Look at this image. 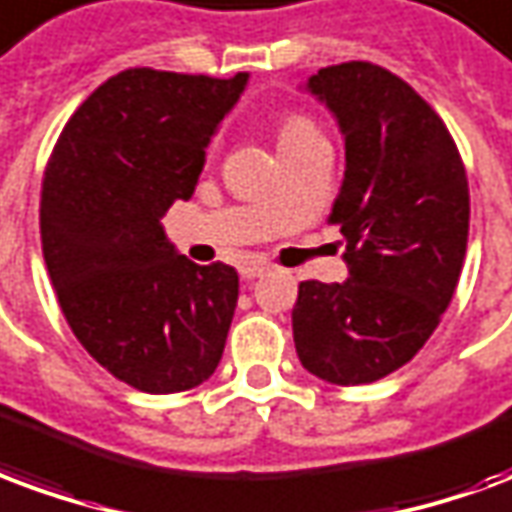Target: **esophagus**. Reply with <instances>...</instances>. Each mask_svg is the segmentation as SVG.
<instances>
[{
    "label": "esophagus",
    "instance_id": "obj_1",
    "mask_svg": "<svg viewBox=\"0 0 512 512\" xmlns=\"http://www.w3.org/2000/svg\"><path fill=\"white\" fill-rule=\"evenodd\" d=\"M268 271V266H263V263H244L241 266V279H257V276H263Z\"/></svg>",
    "mask_w": 512,
    "mask_h": 512
}]
</instances>
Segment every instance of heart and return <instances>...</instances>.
<instances>
[{
    "mask_svg": "<svg viewBox=\"0 0 512 512\" xmlns=\"http://www.w3.org/2000/svg\"><path fill=\"white\" fill-rule=\"evenodd\" d=\"M314 135H320V132H317L312 121L304 119V116H287L276 127V146H279V151L293 149V146L304 143L306 138H314Z\"/></svg>",
    "mask_w": 512,
    "mask_h": 512,
    "instance_id": "b5f03b06",
    "label": "heart"
}]
</instances>
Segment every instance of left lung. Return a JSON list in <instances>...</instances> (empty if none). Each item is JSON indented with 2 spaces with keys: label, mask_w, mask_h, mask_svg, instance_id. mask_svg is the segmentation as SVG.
Returning a JSON list of instances; mask_svg holds the SVG:
<instances>
[{
  "label": "left lung",
  "mask_w": 512,
  "mask_h": 512,
  "mask_svg": "<svg viewBox=\"0 0 512 512\" xmlns=\"http://www.w3.org/2000/svg\"><path fill=\"white\" fill-rule=\"evenodd\" d=\"M344 140L333 203L347 282L306 279L293 306L295 352L333 385L396 372L426 344L467 255L469 184L448 127L410 83L369 62L323 67L304 86Z\"/></svg>",
  "instance_id": "obj_1"
}]
</instances>
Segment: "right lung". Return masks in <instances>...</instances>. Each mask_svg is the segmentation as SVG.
<instances>
[{
	"mask_svg": "<svg viewBox=\"0 0 512 512\" xmlns=\"http://www.w3.org/2000/svg\"><path fill=\"white\" fill-rule=\"evenodd\" d=\"M246 83L124 70L73 113L45 168L40 236L59 306L94 361L143 393L195 388L225 350L236 268L192 263L162 217L192 198Z\"/></svg>",
	"mask_w": 512,
	"mask_h": 512,
	"instance_id": "1",
	"label": "right lung"
}]
</instances>
